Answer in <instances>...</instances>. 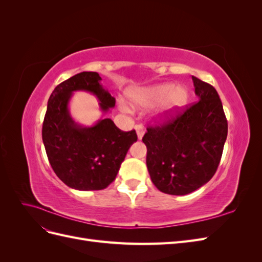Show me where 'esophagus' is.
Instances as JSON below:
<instances>
[{
    "instance_id": "1",
    "label": "esophagus",
    "mask_w": 262,
    "mask_h": 262,
    "mask_svg": "<svg viewBox=\"0 0 262 262\" xmlns=\"http://www.w3.org/2000/svg\"><path fill=\"white\" fill-rule=\"evenodd\" d=\"M136 131H137V134H138V139H139V140H142V138H143L144 133H145L144 126L141 125V124L136 125Z\"/></svg>"
}]
</instances>
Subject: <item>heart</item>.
<instances>
[{
  "instance_id": "1",
  "label": "heart",
  "mask_w": 262,
  "mask_h": 262,
  "mask_svg": "<svg viewBox=\"0 0 262 262\" xmlns=\"http://www.w3.org/2000/svg\"><path fill=\"white\" fill-rule=\"evenodd\" d=\"M128 99L133 108L143 109L160 104L156 116L165 118L184 108L189 100L187 87L172 83H161L146 87H136L128 92ZM126 112L128 108L121 105Z\"/></svg>"
}]
</instances>
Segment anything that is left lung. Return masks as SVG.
I'll use <instances>...</instances> for the list:
<instances>
[{"label":"left lung","mask_w":262,"mask_h":262,"mask_svg":"<svg viewBox=\"0 0 262 262\" xmlns=\"http://www.w3.org/2000/svg\"><path fill=\"white\" fill-rule=\"evenodd\" d=\"M199 98L161 125L144 134L146 166L160 191L184 195L214 176L227 138V120L214 87L192 76Z\"/></svg>","instance_id":"8db88e82"}]
</instances>
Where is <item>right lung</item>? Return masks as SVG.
Returning a JSON list of instances; mask_svg holds the SVG:
<instances>
[{
    "mask_svg": "<svg viewBox=\"0 0 262 262\" xmlns=\"http://www.w3.org/2000/svg\"><path fill=\"white\" fill-rule=\"evenodd\" d=\"M100 81L97 72H82L59 84L50 95L42 124L43 145L55 175L82 191L112 184L128 149L138 140L136 131H121L109 118L83 126L71 117L69 102L77 91L95 95L102 113L115 107L116 99Z\"/></svg>",
    "mask_w": 262,
    "mask_h": 262,
    "instance_id": "right-lung-1",
    "label": "right lung"
}]
</instances>
